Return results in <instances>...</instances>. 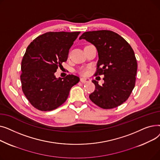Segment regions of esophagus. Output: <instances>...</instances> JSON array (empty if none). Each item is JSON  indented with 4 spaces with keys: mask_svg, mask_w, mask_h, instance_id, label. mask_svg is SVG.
<instances>
[{
    "mask_svg": "<svg viewBox=\"0 0 160 160\" xmlns=\"http://www.w3.org/2000/svg\"><path fill=\"white\" fill-rule=\"evenodd\" d=\"M80 82L82 83H86V82H89L90 79L88 78H80Z\"/></svg>",
    "mask_w": 160,
    "mask_h": 160,
    "instance_id": "obj_1",
    "label": "esophagus"
}]
</instances>
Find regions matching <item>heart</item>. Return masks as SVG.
Masks as SVG:
<instances>
[{"label":"heart","instance_id":"obj_1","mask_svg":"<svg viewBox=\"0 0 160 160\" xmlns=\"http://www.w3.org/2000/svg\"><path fill=\"white\" fill-rule=\"evenodd\" d=\"M80 72L82 74H86L88 73V70L86 68H82L80 69Z\"/></svg>","mask_w":160,"mask_h":160}]
</instances>
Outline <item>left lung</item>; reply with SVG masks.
Segmentation results:
<instances>
[{
	"instance_id": "obj_1",
	"label": "left lung",
	"mask_w": 160,
	"mask_h": 160,
	"mask_svg": "<svg viewBox=\"0 0 160 160\" xmlns=\"http://www.w3.org/2000/svg\"><path fill=\"white\" fill-rule=\"evenodd\" d=\"M82 39L97 48L98 61L95 74L104 75L102 86L92 80L95 89L89 95L90 100L103 109L121 105L135 87L138 63L132 48L118 33L110 30L86 32L79 38Z\"/></svg>"
}]
</instances>
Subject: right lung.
<instances>
[{"instance_id": "add662e5", "label": "right lung", "mask_w": 160, "mask_h": 160, "mask_svg": "<svg viewBox=\"0 0 160 160\" xmlns=\"http://www.w3.org/2000/svg\"><path fill=\"white\" fill-rule=\"evenodd\" d=\"M80 32H49L31 42L21 62V81L24 95L41 111H51L63 104L79 77L68 74L57 78L58 67L66 62L69 50Z\"/></svg>"}]
</instances>
